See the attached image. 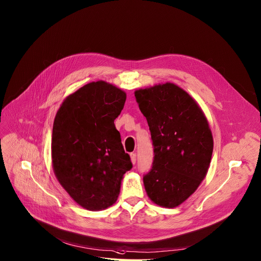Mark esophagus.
Returning a JSON list of instances; mask_svg holds the SVG:
<instances>
[{"label": "esophagus", "instance_id": "esophagus-1", "mask_svg": "<svg viewBox=\"0 0 261 261\" xmlns=\"http://www.w3.org/2000/svg\"><path fill=\"white\" fill-rule=\"evenodd\" d=\"M136 160H137V157H136V154H134V152H132L130 154V161L133 164L136 163Z\"/></svg>", "mask_w": 261, "mask_h": 261}]
</instances>
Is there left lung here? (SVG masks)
<instances>
[{
    "label": "left lung",
    "instance_id": "8db88e82",
    "mask_svg": "<svg viewBox=\"0 0 261 261\" xmlns=\"http://www.w3.org/2000/svg\"><path fill=\"white\" fill-rule=\"evenodd\" d=\"M147 120L154 161L143 183L150 200L173 208L185 202L206 176L213 154L208 122L197 102L174 83L135 91Z\"/></svg>",
    "mask_w": 261,
    "mask_h": 261
}]
</instances>
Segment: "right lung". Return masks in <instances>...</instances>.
<instances>
[{
	"label": "right lung",
	"mask_w": 261,
	"mask_h": 261,
	"mask_svg": "<svg viewBox=\"0 0 261 261\" xmlns=\"http://www.w3.org/2000/svg\"><path fill=\"white\" fill-rule=\"evenodd\" d=\"M126 100L105 81L90 82L69 95L57 112L51 159L60 185L89 211L113 205L123 175L133 167L114 121Z\"/></svg>",
	"instance_id": "right-lung-1"
}]
</instances>
